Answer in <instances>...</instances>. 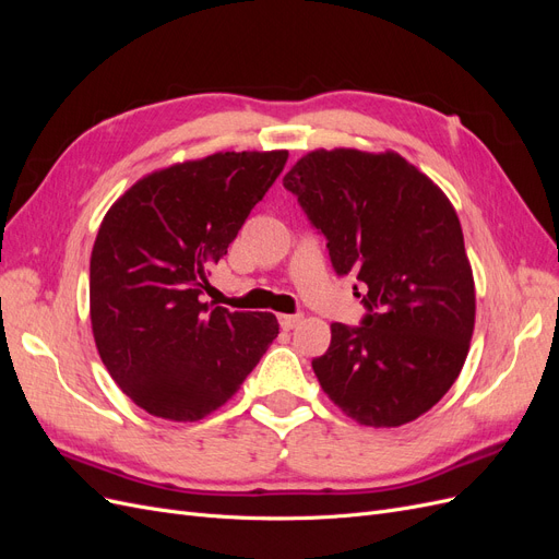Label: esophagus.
I'll return each instance as SVG.
<instances>
[{
    "label": "esophagus",
    "mask_w": 559,
    "mask_h": 559,
    "mask_svg": "<svg viewBox=\"0 0 559 559\" xmlns=\"http://www.w3.org/2000/svg\"><path fill=\"white\" fill-rule=\"evenodd\" d=\"M280 319V326L284 329V331H292V329H296L298 324H300V314H280L277 317Z\"/></svg>",
    "instance_id": "esophagus-1"
}]
</instances>
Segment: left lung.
Returning a JSON list of instances; mask_svg holds the SVG:
<instances>
[{
    "label": "left lung",
    "mask_w": 559,
    "mask_h": 559,
    "mask_svg": "<svg viewBox=\"0 0 559 559\" xmlns=\"http://www.w3.org/2000/svg\"><path fill=\"white\" fill-rule=\"evenodd\" d=\"M284 189L326 238L335 273L366 286L361 324L335 321L329 349L312 359L321 389L366 427L417 419L460 376L476 321L450 200L394 151H312Z\"/></svg>",
    "instance_id": "obj_1"
}]
</instances>
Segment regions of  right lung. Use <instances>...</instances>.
I'll use <instances>...</instances> for the list:
<instances>
[{"label": "right lung", "mask_w": 559, "mask_h": 559, "mask_svg": "<svg viewBox=\"0 0 559 559\" xmlns=\"http://www.w3.org/2000/svg\"><path fill=\"white\" fill-rule=\"evenodd\" d=\"M289 151H226L140 179L118 198L91 257V321L109 376L148 415L195 421L238 392L280 324L202 294Z\"/></svg>", "instance_id": "right-lung-1"}]
</instances>
